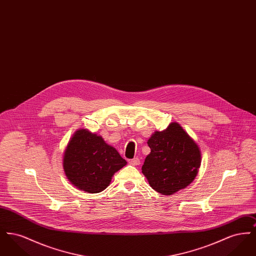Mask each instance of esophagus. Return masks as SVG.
I'll return each instance as SVG.
<instances>
[{
  "instance_id": "1",
  "label": "esophagus",
  "mask_w": 256,
  "mask_h": 256,
  "mask_svg": "<svg viewBox=\"0 0 256 256\" xmlns=\"http://www.w3.org/2000/svg\"><path fill=\"white\" fill-rule=\"evenodd\" d=\"M128 163H130V165H134V166L139 165V164H140V159L138 158H134L132 159H128Z\"/></svg>"
}]
</instances>
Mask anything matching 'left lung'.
<instances>
[{"label": "left lung", "instance_id": "obj_1", "mask_svg": "<svg viewBox=\"0 0 256 256\" xmlns=\"http://www.w3.org/2000/svg\"><path fill=\"white\" fill-rule=\"evenodd\" d=\"M150 152L142 172L150 187L162 195L170 196L184 189L195 180L202 154L195 141L178 122H170L162 132L148 140Z\"/></svg>", "mask_w": 256, "mask_h": 256}]
</instances>
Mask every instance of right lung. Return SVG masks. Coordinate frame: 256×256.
<instances>
[{"mask_svg": "<svg viewBox=\"0 0 256 256\" xmlns=\"http://www.w3.org/2000/svg\"><path fill=\"white\" fill-rule=\"evenodd\" d=\"M126 161L117 150L86 128L78 130L63 154V169L69 182L86 193L104 191Z\"/></svg>", "mask_w": 256, "mask_h": 256, "instance_id": "add662e5", "label": "right lung"}]
</instances>
